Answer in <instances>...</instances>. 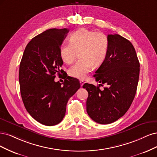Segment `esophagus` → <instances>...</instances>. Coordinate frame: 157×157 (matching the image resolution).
Segmentation results:
<instances>
[{"mask_svg": "<svg viewBox=\"0 0 157 157\" xmlns=\"http://www.w3.org/2000/svg\"><path fill=\"white\" fill-rule=\"evenodd\" d=\"M79 83H80V85H81V87H82V86L83 85V84L85 83V82L83 80H80L79 81Z\"/></svg>", "mask_w": 157, "mask_h": 157, "instance_id": "esophagus-1", "label": "esophagus"}]
</instances>
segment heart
Segmentation results:
<instances>
[{"instance_id":"obj_1","label":"heart","mask_w":157,"mask_h":157,"mask_svg":"<svg viewBox=\"0 0 157 157\" xmlns=\"http://www.w3.org/2000/svg\"><path fill=\"white\" fill-rule=\"evenodd\" d=\"M69 43L60 48V55L64 63H72L78 56V61L68 70L73 78L83 79L93 67L102 64L108 53L109 42L102 32H94L86 28L74 31L69 37Z\"/></svg>"}]
</instances>
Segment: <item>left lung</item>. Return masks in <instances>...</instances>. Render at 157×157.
Listing matches in <instances>:
<instances>
[{"label": "left lung", "instance_id": "1", "mask_svg": "<svg viewBox=\"0 0 157 157\" xmlns=\"http://www.w3.org/2000/svg\"><path fill=\"white\" fill-rule=\"evenodd\" d=\"M106 57L94 77L100 84L86 83L88 91L87 112L95 122L102 124L115 122L123 117L132 104L137 90L140 63L129 40L117 34L108 35ZM107 84L103 90L100 85Z\"/></svg>", "mask_w": 157, "mask_h": 157}]
</instances>
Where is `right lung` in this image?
<instances>
[{
  "label": "right lung",
  "mask_w": 157,
  "mask_h": 157,
  "mask_svg": "<svg viewBox=\"0 0 157 157\" xmlns=\"http://www.w3.org/2000/svg\"><path fill=\"white\" fill-rule=\"evenodd\" d=\"M68 32L50 29L37 35L25 48L20 63L19 82L25 107L33 118L46 126L63 119L69 98L80 87L79 81L67 73L63 86L54 80L55 74L64 73L60 50Z\"/></svg>",
  "instance_id": "right-lung-1"
}]
</instances>
